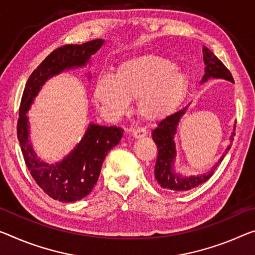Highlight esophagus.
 <instances>
[{"label":"esophagus","instance_id":"obj_1","mask_svg":"<svg viewBox=\"0 0 255 255\" xmlns=\"http://www.w3.org/2000/svg\"><path fill=\"white\" fill-rule=\"evenodd\" d=\"M131 133L132 135L134 136V138H142V136H144L147 134V128H132L131 130Z\"/></svg>","mask_w":255,"mask_h":255}]
</instances>
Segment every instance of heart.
Returning a JSON list of instances; mask_svg holds the SVG:
<instances>
[{
    "instance_id": "heart-1",
    "label": "heart",
    "mask_w": 255,
    "mask_h": 255,
    "mask_svg": "<svg viewBox=\"0 0 255 255\" xmlns=\"http://www.w3.org/2000/svg\"><path fill=\"white\" fill-rule=\"evenodd\" d=\"M187 84V75L175 62L158 54H141L121 62L113 75L98 77L93 100L106 115L120 117L135 98L141 116L157 119L179 104Z\"/></svg>"
}]
</instances>
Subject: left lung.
I'll list each match as a JSON object with an SVG mask.
<instances>
[{"label":"left lung","mask_w":255,"mask_h":255,"mask_svg":"<svg viewBox=\"0 0 255 255\" xmlns=\"http://www.w3.org/2000/svg\"><path fill=\"white\" fill-rule=\"evenodd\" d=\"M203 59L205 64V75L202 82H205L207 78H225V80L234 82V78L229 69L222 64L221 60L209 50L206 46H203ZM187 107L182 108L174 114L165 117L160 121L157 127L152 131V139L157 144V159L155 164V179L162 188L175 190V191H186L193 188L202 185L206 180L212 177L215 168L222 162L225 155L220 160L211 168V171L206 174H201L197 177H181L178 175L173 170V162L175 157V144H174V134L177 133L178 123L180 117L186 113ZM230 147H228L229 149ZM227 149V150H228Z\"/></svg>","instance_id":"left-lung-1"}]
</instances>
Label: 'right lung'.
Here are the masks:
<instances>
[{"label":"right lung","mask_w":255,"mask_h":255,"mask_svg":"<svg viewBox=\"0 0 255 255\" xmlns=\"http://www.w3.org/2000/svg\"><path fill=\"white\" fill-rule=\"evenodd\" d=\"M103 44L104 41L98 38L83 44H67L56 49L37 66L23 89L17 123V135L23 159L41 189L59 202H75L91 193L108 151L122 139L123 128L90 124L75 149L62 162L49 165L38 159L32 149L26 113L48 78L67 68L84 66Z\"/></svg>","instance_id":"1"}]
</instances>
